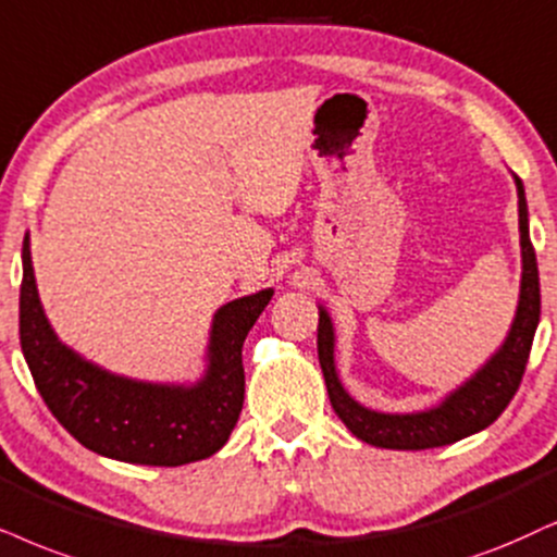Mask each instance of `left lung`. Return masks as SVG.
Here are the masks:
<instances>
[{
	"mask_svg": "<svg viewBox=\"0 0 557 557\" xmlns=\"http://www.w3.org/2000/svg\"><path fill=\"white\" fill-rule=\"evenodd\" d=\"M517 180L519 195V234H522V298H519L517 319L506 336L504 347L473 380H468L460 391H455L445 404L424 413H393L368 411L355 404L342 388L334 370V331L326 311L319 315V362L326 380L331 408L336 411L351 434L368 445L385 449H429L445 447L462 436L475 434L502 417L509 406L513 393L522 383L527 360L534 339V329L540 321V274L537 257L530 242V226H527V200L522 180Z\"/></svg>",
	"mask_w": 557,
	"mask_h": 557,
	"instance_id": "obj_1",
	"label": "left lung"
}]
</instances>
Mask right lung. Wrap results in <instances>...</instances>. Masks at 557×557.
Wrapping results in <instances>:
<instances>
[{
  "instance_id": "add662e5",
  "label": "right lung",
  "mask_w": 557,
  "mask_h": 557,
  "mask_svg": "<svg viewBox=\"0 0 557 557\" xmlns=\"http://www.w3.org/2000/svg\"><path fill=\"white\" fill-rule=\"evenodd\" d=\"M270 298L272 290H262L215 313L210 368L195 388L136 383L82 360L55 339L35 290L25 236L20 344L35 388L76 442L112 460L174 468L206 460L228 442L244 406V339Z\"/></svg>"
}]
</instances>
